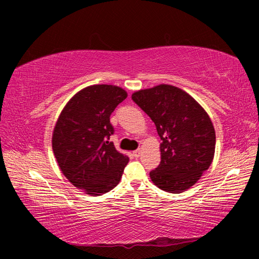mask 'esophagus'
Returning <instances> with one entry per match:
<instances>
[{"label": "esophagus", "mask_w": 259, "mask_h": 259, "mask_svg": "<svg viewBox=\"0 0 259 259\" xmlns=\"http://www.w3.org/2000/svg\"><path fill=\"white\" fill-rule=\"evenodd\" d=\"M140 154H142V150H140V148H138V150L134 151V155H135L136 157H139Z\"/></svg>", "instance_id": "1"}]
</instances>
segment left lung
Here are the masks:
<instances>
[{
  "label": "left lung",
  "instance_id": "1",
  "mask_svg": "<svg viewBox=\"0 0 259 259\" xmlns=\"http://www.w3.org/2000/svg\"><path fill=\"white\" fill-rule=\"evenodd\" d=\"M133 100L156 126L161 162L150 172L154 185L182 193L199 181L213 160L216 133L208 113L179 88L159 84L133 94Z\"/></svg>",
  "mask_w": 259,
  "mask_h": 259
}]
</instances>
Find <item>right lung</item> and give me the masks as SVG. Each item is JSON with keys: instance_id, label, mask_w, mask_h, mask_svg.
I'll return each instance as SVG.
<instances>
[{"instance_id": "obj_1", "label": "right lung", "mask_w": 259, "mask_h": 259, "mask_svg": "<svg viewBox=\"0 0 259 259\" xmlns=\"http://www.w3.org/2000/svg\"><path fill=\"white\" fill-rule=\"evenodd\" d=\"M128 97L112 84L83 88L65 105L52 133V151L68 182L85 194L102 195L120 183L129 157L108 142L109 116Z\"/></svg>"}]
</instances>
